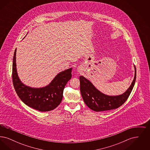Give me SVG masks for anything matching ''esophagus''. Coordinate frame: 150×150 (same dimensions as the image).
Segmentation results:
<instances>
[{
	"instance_id": "esophagus-1",
	"label": "esophagus",
	"mask_w": 150,
	"mask_h": 150,
	"mask_svg": "<svg viewBox=\"0 0 150 150\" xmlns=\"http://www.w3.org/2000/svg\"><path fill=\"white\" fill-rule=\"evenodd\" d=\"M77 69H78V71L79 72L81 71V67H78Z\"/></svg>"
}]
</instances>
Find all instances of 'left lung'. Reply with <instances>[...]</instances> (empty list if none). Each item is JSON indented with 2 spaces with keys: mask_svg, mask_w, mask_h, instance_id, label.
Masks as SVG:
<instances>
[{
  "mask_svg": "<svg viewBox=\"0 0 150 150\" xmlns=\"http://www.w3.org/2000/svg\"><path fill=\"white\" fill-rule=\"evenodd\" d=\"M134 67V77L131 85L124 93L117 96H109L101 92L92 83L83 76H80V89L81 96L86 106L94 111L99 112L117 108L128 99L136 79V69Z\"/></svg>",
  "mask_w": 150,
  "mask_h": 150,
  "instance_id": "left-lung-1",
  "label": "left lung"
}]
</instances>
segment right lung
Masks as SVG:
<instances>
[{"instance_id": "right-lung-1", "label": "right lung", "mask_w": 150, "mask_h": 150, "mask_svg": "<svg viewBox=\"0 0 150 150\" xmlns=\"http://www.w3.org/2000/svg\"><path fill=\"white\" fill-rule=\"evenodd\" d=\"M16 56V49L13 59L12 79L15 91L20 100L27 106L41 112L56 108L62 101L64 86L71 78L72 68L59 72L47 86L31 87L23 84L18 77Z\"/></svg>"}]
</instances>
